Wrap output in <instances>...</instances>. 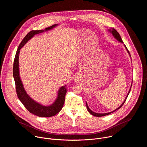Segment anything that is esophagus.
<instances>
[{
    "instance_id": "obj_1",
    "label": "esophagus",
    "mask_w": 147,
    "mask_h": 147,
    "mask_svg": "<svg viewBox=\"0 0 147 147\" xmlns=\"http://www.w3.org/2000/svg\"><path fill=\"white\" fill-rule=\"evenodd\" d=\"M74 80H75V81H76V82H78V81L80 80V78H79L78 77H76V78L74 79Z\"/></svg>"
}]
</instances>
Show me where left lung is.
<instances>
[{
	"label": "left lung",
	"mask_w": 147,
	"mask_h": 147,
	"mask_svg": "<svg viewBox=\"0 0 147 147\" xmlns=\"http://www.w3.org/2000/svg\"><path fill=\"white\" fill-rule=\"evenodd\" d=\"M108 31H109V32H110V33H111L112 34V35L114 36V38L117 40H118L119 42H121V43H122V44H123V40H122V39H121V36H120V34L118 33V32L115 30V29H114V28H111V29H109L108 30ZM124 47H125V49H126V51H127V53H129V56L131 57V56H130V53H129V51H128V49H127V48H126V47H125V45H124ZM133 81V80H132ZM131 86H132V83H131V86H130V90H129V92H128V94H127V96H126V97H125V98L124 99V100L123 101V102L121 103V105L119 107H118L117 109H116L115 110H114V111H113L112 112H108V113H95V112H93L92 111H91L90 109V108L88 107V104H87V102H86V105H87V110H88V111L92 115H93V116H96V117H100V116H107V115H109V114H111V113H113V112H115V111H117V109H120L123 105V104L124 103V102H125V100H126V99H127V96H128V95H129V93H130V90H131Z\"/></svg>",
	"instance_id": "8db88e82"
}]
</instances>
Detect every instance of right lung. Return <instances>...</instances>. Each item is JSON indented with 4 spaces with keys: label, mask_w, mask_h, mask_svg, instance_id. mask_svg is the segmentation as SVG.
<instances>
[{
    "label": "right lung",
    "mask_w": 147,
    "mask_h": 147,
    "mask_svg": "<svg viewBox=\"0 0 147 147\" xmlns=\"http://www.w3.org/2000/svg\"><path fill=\"white\" fill-rule=\"evenodd\" d=\"M57 26H58V24H54L49 27L46 28L45 30L31 31L28 32L18 46L14 61L13 74L16 84L17 96L20 100L24 105L26 108L30 113L39 117H47L53 116L61 111L65 100V95L67 92L66 88L65 86H61L59 89L57 98L50 105H43L38 103L31 98L25 90L23 84L20 76L18 59L20 51L29 40L34 36V35L51 30L56 27Z\"/></svg>",
    "instance_id": "right-lung-1"
}]
</instances>
